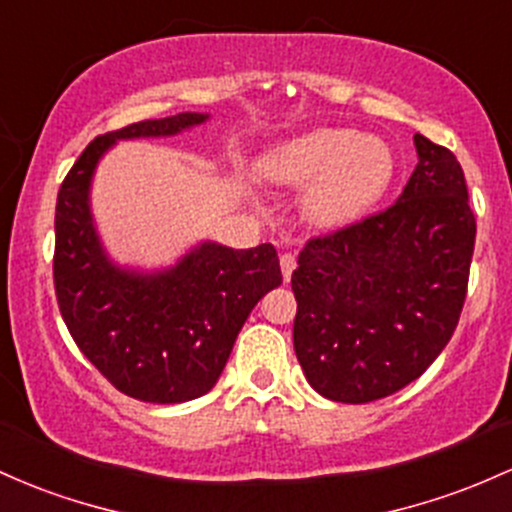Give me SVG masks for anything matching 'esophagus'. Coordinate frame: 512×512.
I'll return each mask as SVG.
<instances>
[{
  "instance_id": "34e87169",
  "label": "esophagus",
  "mask_w": 512,
  "mask_h": 512,
  "mask_svg": "<svg viewBox=\"0 0 512 512\" xmlns=\"http://www.w3.org/2000/svg\"><path fill=\"white\" fill-rule=\"evenodd\" d=\"M279 265H282L284 282H289V279H291V272H294V269H296V257L291 255V252H284V255L279 257Z\"/></svg>"
}]
</instances>
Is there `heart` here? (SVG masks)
I'll use <instances>...</instances> for the list:
<instances>
[{
    "mask_svg": "<svg viewBox=\"0 0 512 512\" xmlns=\"http://www.w3.org/2000/svg\"><path fill=\"white\" fill-rule=\"evenodd\" d=\"M260 170L272 184L303 187V211L316 226L355 221L384 194L393 155L384 140L350 128H316L279 143L262 157Z\"/></svg>",
    "mask_w": 512,
    "mask_h": 512,
    "instance_id": "b5f03b06",
    "label": "heart"
}]
</instances>
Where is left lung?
<instances>
[{
  "instance_id": "8db88e82",
  "label": "left lung",
  "mask_w": 512,
  "mask_h": 512,
  "mask_svg": "<svg viewBox=\"0 0 512 512\" xmlns=\"http://www.w3.org/2000/svg\"><path fill=\"white\" fill-rule=\"evenodd\" d=\"M418 165L389 209L316 235L291 274L294 350L340 403L391 396L445 350L462 316L476 218L452 150L415 133Z\"/></svg>"
}]
</instances>
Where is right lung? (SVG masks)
<instances>
[{"instance_id": "obj_1", "label": "right lung", "mask_w": 512, "mask_h": 512, "mask_svg": "<svg viewBox=\"0 0 512 512\" xmlns=\"http://www.w3.org/2000/svg\"><path fill=\"white\" fill-rule=\"evenodd\" d=\"M206 119L177 114L97 136L67 172L55 204L60 316L101 376L138 401L184 403L209 393L255 303L282 284L269 243L250 250L204 243L157 274L123 272L101 250L89 213L99 157L121 138L174 136Z\"/></svg>"}]
</instances>
